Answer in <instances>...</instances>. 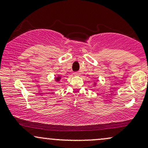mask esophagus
<instances>
[{
  "label": "esophagus",
  "instance_id": "esophagus-1",
  "mask_svg": "<svg viewBox=\"0 0 148 148\" xmlns=\"http://www.w3.org/2000/svg\"><path fill=\"white\" fill-rule=\"evenodd\" d=\"M74 75H75V76H79L80 75V73L79 72H74Z\"/></svg>",
  "mask_w": 148,
  "mask_h": 148
}]
</instances>
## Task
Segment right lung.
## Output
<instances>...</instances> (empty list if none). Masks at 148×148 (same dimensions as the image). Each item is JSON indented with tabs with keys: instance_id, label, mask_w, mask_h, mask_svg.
<instances>
[{
	"instance_id": "right-lung-1",
	"label": "right lung",
	"mask_w": 148,
	"mask_h": 148,
	"mask_svg": "<svg viewBox=\"0 0 148 148\" xmlns=\"http://www.w3.org/2000/svg\"><path fill=\"white\" fill-rule=\"evenodd\" d=\"M60 79H61V76H57V77L55 78V80H56V81H60Z\"/></svg>"
}]
</instances>
